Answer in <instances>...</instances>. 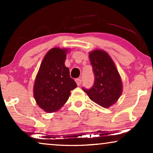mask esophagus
I'll use <instances>...</instances> for the list:
<instances>
[{
	"label": "esophagus",
	"instance_id": "obj_1",
	"mask_svg": "<svg viewBox=\"0 0 153 153\" xmlns=\"http://www.w3.org/2000/svg\"><path fill=\"white\" fill-rule=\"evenodd\" d=\"M75 81H76V83L78 86H79V85L81 84V79H76Z\"/></svg>",
	"mask_w": 153,
	"mask_h": 153
}]
</instances>
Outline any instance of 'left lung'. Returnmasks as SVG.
Wrapping results in <instances>:
<instances>
[{"instance_id":"obj_1","label":"left lung","mask_w":153,"mask_h":153,"mask_svg":"<svg viewBox=\"0 0 153 153\" xmlns=\"http://www.w3.org/2000/svg\"><path fill=\"white\" fill-rule=\"evenodd\" d=\"M95 82L91 88H83L92 101L104 108H108L118 101L123 92L120 74L111 56L101 49L89 53Z\"/></svg>"}]
</instances>
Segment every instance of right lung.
Segmentation results:
<instances>
[{"label":"right lung","mask_w":153,"mask_h":153,"mask_svg":"<svg viewBox=\"0 0 153 153\" xmlns=\"http://www.w3.org/2000/svg\"><path fill=\"white\" fill-rule=\"evenodd\" d=\"M67 49H50L46 54L35 78L33 95L39 107L47 113L59 110L77 85L65 65Z\"/></svg>","instance_id":"1"}]
</instances>
